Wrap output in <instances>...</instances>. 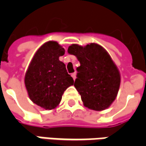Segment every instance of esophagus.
<instances>
[{
	"label": "esophagus",
	"instance_id": "34e87169",
	"mask_svg": "<svg viewBox=\"0 0 146 146\" xmlns=\"http://www.w3.org/2000/svg\"><path fill=\"white\" fill-rule=\"evenodd\" d=\"M71 76H72V77L73 78V80H75V79H76V73H73L72 74H71Z\"/></svg>",
	"mask_w": 146,
	"mask_h": 146
}]
</instances>
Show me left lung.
<instances>
[{
    "instance_id": "left-lung-1",
    "label": "left lung",
    "mask_w": 146,
    "mask_h": 146,
    "mask_svg": "<svg viewBox=\"0 0 146 146\" xmlns=\"http://www.w3.org/2000/svg\"><path fill=\"white\" fill-rule=\"evenodd\" d=\"M68 53L76 55L80 66L74 86L86 107L101 111L112 104L118 93L120 76L110 54L97 44L70 45Z\"/></svg>"
}]
</instances>
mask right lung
<instances>
[{
  "label": "right lung",
  "instance_id": "obj_1",
  "mask_svg": "<svg viewBox=\"0 0 146 146\" xmlns=\"http://www.w3.org/2000/svg\"><path fill=\"white\" fill-rule=\"evenodd\" d=\"M65 54L57 42L48 41L39 48L25 76V84L30 99L45 110L59 104L73 79L68 74L66 65L58 59Z\"/></svg>",
  "mask_w": 146,
  "mask_h": 146
}]
</instances>
